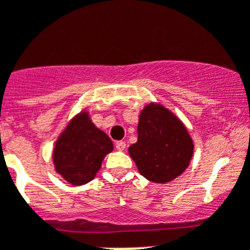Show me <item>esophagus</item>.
I'll use <instances>...</instances> for the list:
<instances>
[{"instance_id":"obj_1","label":"esophagus","mask_w":250,"mask_h":250,"mask_svg":"<svg viewBox=\"0 0 250 250\" xmlns=\"http://www.w3.org/2000/svg\"><path fill=\"white\" fill-rule=\"evenodd\" d=\"M115 147H116L117 150H124L125 148H126V143H125V142H123V140H120V142H116Z\"/></svg>"}]
</instances>
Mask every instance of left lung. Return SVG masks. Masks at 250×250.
Returning <instances> with one entry per match:
<instances>
[{
  "label": "left lung",
  "mask_w": 250,
  "mask_h": 250,
  "mask_svg": "<svg viewBox=\"0 0 250 250\" xmlns=\"http://www.w3.org/2000/svg\"><path fill=\"white\" fill-rule=\"evenodd\" d=\"M194 144L187 127L160 103H149L139 115L138 142L129 147L138 170L147 180L168 183L190 164Z\"/></svg>",
  "instance_id": "1"
}]
</instances>
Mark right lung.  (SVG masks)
<instances>
[{"label": "right lung", "instance_id": "1", "mask_svg": "<svg viewBox=\"0 0 250 250\" xmlns=\"http://www.w3.org/2000/svg\"><path fill=\"white\" fill-rule=\"evenodd\" d=\"M112 149L108 135L92 123L89 113L82 111L56 140L55 170L70 184L84 185L94 179L104 156Z\"/></svg>", "mask_w": 250, "mask_h": 250}]
</instances>
